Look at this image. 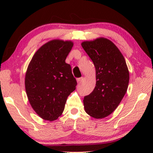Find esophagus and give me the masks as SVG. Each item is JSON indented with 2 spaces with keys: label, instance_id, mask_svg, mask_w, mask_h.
<instances>
[{
  "label": "esophagus",
  "instance_id": "1",
  "mask_svg": "<svg viewBox=\"0 0 153 153\" xmlns=\"http://www.w3.org/2000/svg\"><path fill=\"white\" fill-rule=\"evenodd\" d=\"M83 77H80V78H78V79H76V80H77V82H78V83H81V81H83Z\"/></svg>",
  "mask_w": 153,
  "mask_h": 153
}]
</instances>
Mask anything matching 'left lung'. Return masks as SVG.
Returning a JSON list of instances; mask_svg holds the SVG:
<instances>
[{
	"label": "left lung",
	"instance_id": "obj_1",
	"mask_svg": "<svg viewBox=\"0 0 153 153\" xmlns=\"http://www.w3.org/2000/svg\"><path fill=\"white\" fill-rule=\"evenodd\" d=\"M83 49L94 63L96 86L84 97L85 112L95 118L108 116L126 93L129 74L126 62L116 45L106 38L83 42Z\"/></svg>",
	"mask_w": 153,
	"mask_h": 153
}]
</instances>
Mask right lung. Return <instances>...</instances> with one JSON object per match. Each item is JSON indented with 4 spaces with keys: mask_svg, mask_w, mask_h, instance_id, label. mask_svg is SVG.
Returning <instances> with one entry per match:
<instances>
[{
    "mask_svg": "<svg viewBox=\"0 0 153 153\" xmlns=\"http://www.w3.org/2000/svg\"><path fill=\"white\" fill-rule=\"evenodd\" d=\"M73 47L70 41L54 39L34 54L27 69L25 86L31 106L46 120L57 119L77 82L65 62Z\"/></svg>",
    "mask_w": 153,
    "mask_h": 153,
    "instance_id": "1",
    "label": "right lung"
}]
</instances>
